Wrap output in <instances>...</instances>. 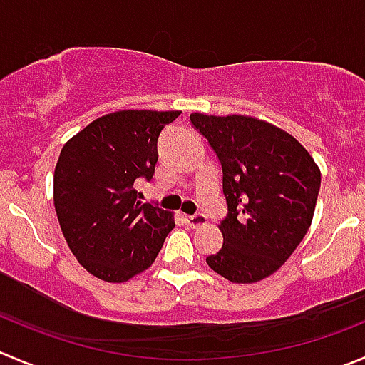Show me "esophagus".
Masks as SVG:
<instances>
[{"label":"esophagus","mask_w":365,"mask_h":365,"mask_svg":"<svg viewBox=\"0 0 365 365\" xmlns=\"http://www.w3.org/2000/svg\"><path fill=\"white\" fill-rule=\"evenodd\" d=\"M185 222L190 225V227H200V225L206 224V215L204 213L185 215Z\"/></svg>","instance_id":"34e87169"}]
</instances>
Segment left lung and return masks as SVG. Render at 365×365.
Segmentation results:
<instances>
[{
    "label": "left lung",
    "instance_id": "8db88e82",
    "mask_svg": "<svg viewBox=\"0 0 365 365\" xmlns=\"http://www.w3.org/2000/svg\"><path fill=\"white\" fill-rule=\"evenodd\" d=\"M222 166L227 213L224 245L206 263L232 283L276 272L307 235L321 172L303 145L281 128L249 116L190 114Z\"/></svg>",
    "mask_w": 365,
    "mask_h": 365
}]
</instances>
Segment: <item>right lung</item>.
<instances>
[{"label":"right lung","mask_w":365,"mask_h":365,"mask_svg":"<svg viewBox=\"0 0 365 365\" xmlns=\"http://www.w3.org/2000/svg\"><path fill=\"white\" fill-rule=\"evenodd\" d=\"M179 110H118L89 123L58 155L53 202L64 238L88 272L121 283L154 263L172 213L140 202L136 185L150 182L158 140Z\"/></svg>","instance_id":"1"}]
</instances>
